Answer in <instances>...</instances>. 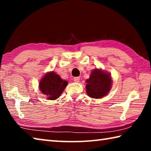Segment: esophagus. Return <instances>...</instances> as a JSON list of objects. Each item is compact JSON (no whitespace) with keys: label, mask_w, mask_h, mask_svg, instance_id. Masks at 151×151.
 <instances>
[{"label":"esophagus","mask_w":151,"mask_h":151,"mask_svg":"<svg viewBox=\"0 0 151 151\" xmlns=\"http://www.w3.org/2000/svg\"><path fill=\"white\" fill-rule=\"evenodd\" d=\"M73 81L75 82V83H78L79 81H80V77H78V76H77V77H75L73 78Z\"/></svg>","instance_id":"esophagus-1"}]
</instances>
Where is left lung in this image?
I'll return each instance as SVG.
<instances>
[{
  "label": "left lung",
  "instance_id": "1",
  "mask_svg": "<svg viewBox=\"0 0 151 151\" xmlns=\"http://www.w3.org/2000/svg\"><path fill=\"white\" fill-rule=\"evenodd\" d=\"M86 91L93 99H101L106 96L112 86L111 76L101 69L95 68L92 71L90 78L86 81Z\"/></svg>",
  "mask_w": 151,
  "mask_h": 151
}]
</instances>
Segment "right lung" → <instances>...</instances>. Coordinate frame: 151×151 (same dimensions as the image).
Returning a JSON list of instances; mask_svg holds the SVG:
<instances>
[{
  "instance_id": "1",
  "label": "right lung",
  "mask_w": 151,
  "mask_h": 151,
  "mask_svg": "<svg viewBox=\"0 0 151 151\" xmlns=\"http://www.w3.org/2000/svg\"><path fill=\"white\" fill-rule=\"evenodd\" d=\"M67 85V81L63 80L59 75L52 71L42 78L39 82V88L48 100H55L60 96Z\"/></svg>"
}]
</instances>
